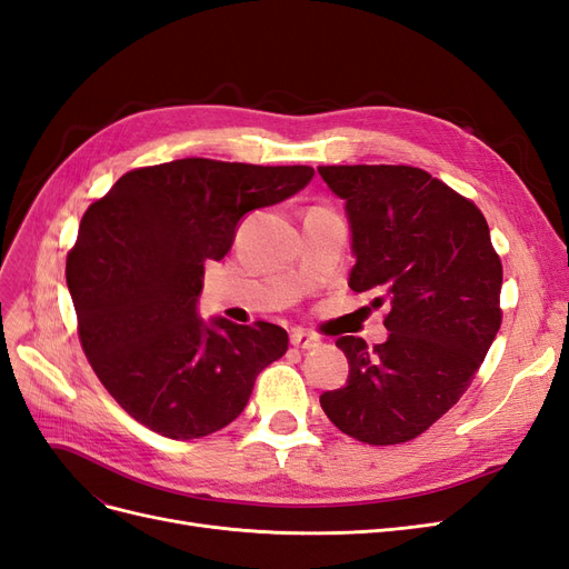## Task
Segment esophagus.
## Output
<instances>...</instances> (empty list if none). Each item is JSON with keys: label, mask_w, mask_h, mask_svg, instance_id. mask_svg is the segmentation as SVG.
Returning <instances> with one entry per match:
<instances>
[{"label": "esophagus", "mask_w": 569, "mask_h": 569, "mask_svg": "<svg viewBox=\"0 0 569 569\" xmlns=\"http://www.w3.org/2000/svg\"><path fill=\"white\" fill-rule=\"evenodd\" d=\"M289 339H291V347L303 349V351H311L320 343V339L316 335H308L306 330H299V327H297V330H291Z\"/></svg>", "instance_id": "1"}]
</instances>
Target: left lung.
<instances>
[{
	"label": "left lung",
	"mask_w": 569,
	"mask_h": 569,
	"mask_svg": "<svg viewBox=\"0 0 569 569\" xmlns=\"http://www.w3.org/2000/svg\"><path fill=\"white\" fill-rule=\"evenodd\" d=\"M343 199L353 291L389 303L387 341L341 337L347 387L320 406L343 435L387 446L416 439L458 403L501 327L503 266L485 216L410 166H320Z\"/></svg>",
	"instance_id": "obj_1"
}]
</instances>
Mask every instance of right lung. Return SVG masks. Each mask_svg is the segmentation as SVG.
Here are the masks:
<instances>
[{"label": "right lung", "mask_w": 569, "mask_h": 569, "mask_svg": "<svg viewBox=\"0 0 569 569\" xmlns=\"http://www.w3.org/2000/svg\"><path fill=\"white\" fill-rule=\"evenodd\" d=\"M311 166L180 159L130 170L80 220L66 282L84 356L128 416L168 439H199L249 403L284 356L280 325L203 320V263L239 222L313 180Z\"/></svg>", "instance_id": "add662e5"}]
</instances>
